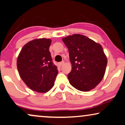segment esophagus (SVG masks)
Instances as JSON below:
<instances>
[{"mask_svg": "<svg viewBox=\"0 0 125 125\" xmlns=\"http://www.w3.org/2000/svg\"><path fill=\"white\" fill-rule=\"evenodd\" d=\"M64 61H61V62H60L59 63V65L60 66H62L63 65H64Z\"/></svg>", "mask_w": 125, "mask_h": 125, "instance_id": "34e87169", "label": "esophagus"}]
</instances>
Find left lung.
Listing matches in <instances>:
<instances>
[{
	"label": "left lung",
	"instance_id": "left-lung-1",
	"mask_svg": "<svg viewBox=\"0 0 125 125\" xmlns=\"http://www.w3.org/2000/svg\"><path fill=\"white\" fill-rule=\"evenodd\" d=\"M62 40L68 48L72 66L68 76L71 85L82 92L93 89L101 81L107 65L102 46L80 34Z\"/></svg>",
	"mask_w": 125,
	"mask_h": 125
}]
</instances>
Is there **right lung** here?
<instances>
[{
  "instance_id": "right-lung-1",
  "label": "right lung",
  "mask_w": 125,
  "mask_h": 125,
  "mask_svg": "<svg viewBox=\"0 0 125 125\" xmlns=\"http://www.w3.org/2000/svg\"><path fill=\"white\" fill-rule=\"evenodd\" d=\"M51 42L45 38L31 41L21 49L17 60L22 80L29 88L39 93L51 89L58 74L49 50Z\"/></svg>"
}]
</instances>
